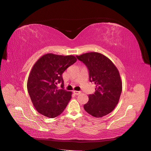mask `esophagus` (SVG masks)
Here are the masks:
<instances>
[{"instance_id": "1", "label": "esophagus", "mask_w": 151, "mask_h": 151, "mask_svg": "<svg viewBox=\"0 0 151 151\" xmlns=\"http://www.w3.org/2000/svg\"><path fill=\"white\" fill-rule=\"evenodd\" d=\"M73 93L75 95H80L81 93V92L79 91H75V90H74L73 91Z\"/></svg>"}]
</instances>
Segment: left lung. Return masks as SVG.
Instances as JSON below:
<instances>
[{
	"label": "left lung",
	"mask_w": 151,
	"mask_h": 151,
	"mask_svg": "<svg viewBox=\"0 0 151 151\" xmlns=\"http://www.w3.org/2000/svg\"><path fill=\"white\" fill-rule=\"evenodd\" d=\"M76 58L88 68L90 81L95 85V92L89 95L84 109L95 117L110 114L118 104L122 90L118 69L109 58L99 52H87Z\"/></svg>",
	"instance_id": "obj_1"
}]
</instances>
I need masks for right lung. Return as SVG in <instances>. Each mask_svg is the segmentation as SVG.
<instances>
[{
	"instance_id": "right-lung-1",
	"label": "right lung",
	"mask_w": 151,
	"mask_h": 151,
	"mask_svg": "<svg viewBox=\"0 0 151 151\" xmlns=\"http://www.w3.org/2000/svg\"><path fill=\"white\" fill-rule=\"evenodd\" d=\"M75 56L47 53L34 65L27 88L32 104L39 113L49 118L60 115L71 98V91L64 90L62 74L76 61ZM61 83L62 88L57 85Z\"/></svg>"
}]
</instances>
